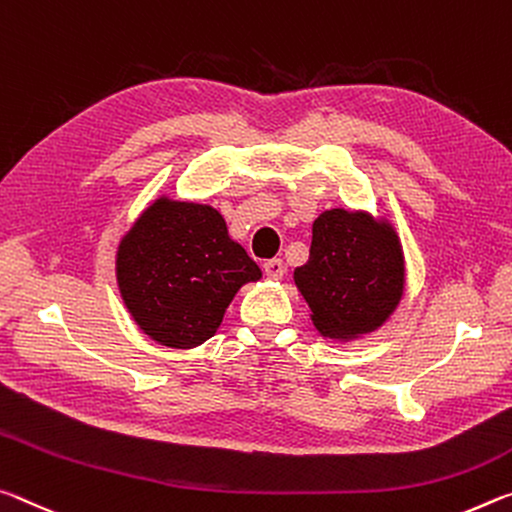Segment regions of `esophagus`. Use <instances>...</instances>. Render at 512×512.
<instances>
[{
	"instance_id": "obj_1",
	"label": "esophagus",
	"mask_w": 512,
	"mask_h": 512,
	"mask_svg": "<svg viewBox=\"0 0 512 512\" xmlns=\"http://www.w3.org/2000/svg\"><path fill=\"white\" fill-rule=\"evenodd\" d=\"M263 272L270 276V279H283L286 274V263L281 258H270V261L263 263Z\"/></svg>"
}]
</instances>
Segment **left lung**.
I'll list each match as a JSON object with an SVG mask.
<instances>
[{
	"label": "left lung",
	"instance_id": "obj_1",
	"mask_svg": "<svg viewBox=\"0 0 512 512\" xmlns=\"http://www.w3.org/2000/svg\"><path fill=\"white\" fill-rule=\"evenodd\" d=\"M326 340L351 342L390 320L406 290V258L390 220L331 208L313 222L311 258L292 274Z\"/></svg>",
	"mask_w": 512,
	"mask_h": 512
}]
</instances>
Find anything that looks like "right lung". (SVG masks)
<instances>
[{"label":"right lung","instance_id":"right-lung-1","mask_svg":"<svg viewBox=\"0 0 512 512\" xmlns=\"http://www.w3.org/2000/svg\"><path fill=\"white\" fill-rule=\"evenodd\" d=\"M261 276L217 208L167 195L133 220L115 251L117 288L131 320L170 349L213 338L236 292Z\"/></svg>","mask_w":512,"mask_h":512}]
</instances>
